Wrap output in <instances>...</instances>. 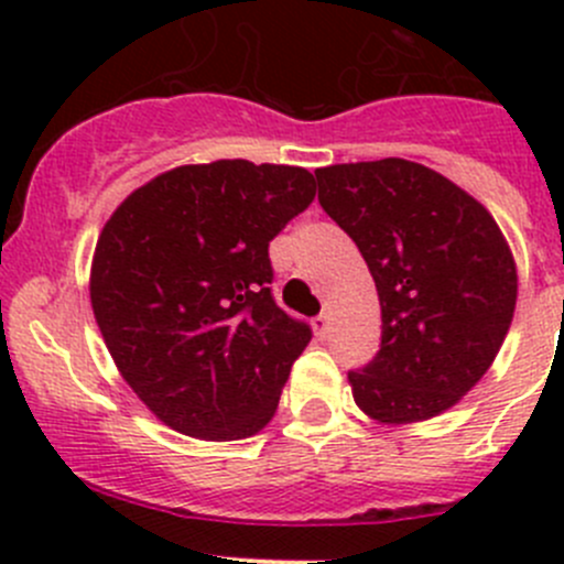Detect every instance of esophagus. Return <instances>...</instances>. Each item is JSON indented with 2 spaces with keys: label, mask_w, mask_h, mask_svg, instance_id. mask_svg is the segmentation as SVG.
Wrapping results in <instances>:
<instances>
[{
  "label": "esophagus",
  "mask_w": 564,
  "mask_h": 564,
  "mask_svg": "<svg viewBox=\"0 0 564 564\" xmlns=\"http://www.w3.org/2000/svg\"><path fill=\"white\" fill-rule=\"evenodd\" d=\"M314 333H316V338H327V333H329V316L327 314H318L314 318Z\"/></svg>",
  "instance_id": "esophagus-1"
}]
</instances>
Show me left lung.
Returning a JSON list of instances; mask_svg holds the SVG:
<instances>
[{
    "label": "left lung",
    "mask_w": 564,
    "mask_h": 564,
    "mask_svg": "<svg viewBox=\"0 0 564 564\" xmlns=\"http://www.w3.org/2000/svg\"><path fill=\"white\" fill-rule=\"evenodd\" d=\"M316 180L382 305V346L349 371L355 403L382 425L447 412L491 368L513 322L519 275L502 229L456 182L403 158L338 163Z\"/></svg>",
    "instance_id": "8db88e82"
}]
</instances>
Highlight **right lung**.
Here are the masks:
<instances>
[{"instance_id":"1","label":"right lung","mask_w":564,"mask_h":564,"mask_svg":"<svg viewBox=\"0 0 564 564\" xmlns=\"http://www.w3.org/2000/svg\"><path fill=\"white\" fill-rule=\"evenodd\" d=\"M316 196L300 166L215 161L135 187L93 256L95 322L161 423L207 442L259 434L311 327L272 300L270 240Z\"/></svg>"}]
</instances>
